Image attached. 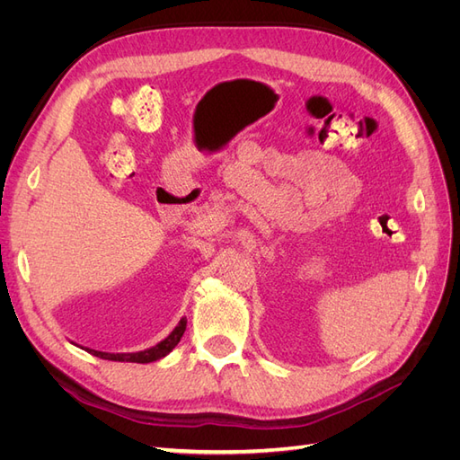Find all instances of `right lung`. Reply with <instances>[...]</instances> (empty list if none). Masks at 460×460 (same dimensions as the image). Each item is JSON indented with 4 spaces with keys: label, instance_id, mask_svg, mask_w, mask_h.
Returning <instances> with one entry per match:
<instances>
[{
    "label": "right lung",
    "instance_id": "obj_1",
    "mask_svg": "<svg viewBox=\"0 0 460 460\" xmlns=\"http://www.w3.org/2000/svg\"><path fill=\"white\" fill-rule=\"evenodd\" d=\"M186 324L188 320L186 318H180L178 326L166 336L163 341H159L157 345L149 347V349H144V351H137V353H105V351H95V349H88L86 351L100 357V358H107V360H119V363H153V360H159L163 357L169 355L174 347L180 343V338L184 336L186 332Z\"/></svg>",
    "mask_w": 460,
    "mask_h": 460
}]
</instances>
